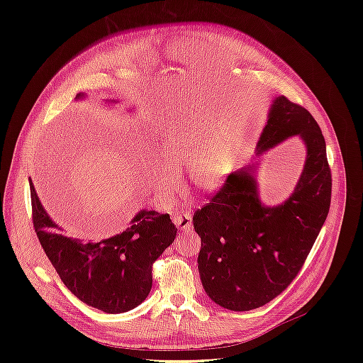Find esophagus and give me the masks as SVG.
I'll return each instance as SVG.
<instances>
[{"label": "esophagus", "instance_id": "esophagus-1", "mask_svg": "<svg viewBox=\"0 0 363 363\" xmlns=\"http://www.w3.org/2000/svg\"><path fill=\"white\" fill-rule=\"evenodd\" d=\"M174 224L180 230H191L192 228V219L189 212H177L174 215Z\"/></svg>", "mask_w": 363, "mask_h": 363}]
</instances>
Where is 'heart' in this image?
Wrapping results in <instances>:
<instances>
[{"label":"heart","mask_w":363,"mask_h":363,"mask_svg":"<svg viewBox=\"0 0 363 363\" xmlns=\"http://www.w3.org/2000/svg\"><path fill=\"white\" fill-rule=\"evenodd\" d=\"M162 159L150 167V180L156 192L171 195L179 188L177 168L186 163V174L196 189L212 192L225 183L233 164V150L225 138L195 123L164 130Z\"/></svg>","instance_id":"1"}]
</instances>
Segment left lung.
Masks as SVG:
<instances>
[{"label": "left lung", "instance_id": "obj_1", "mask_svg": "<svg viewBox=\"0 0 363 363\" xmlns=\"http://www.w3.org/2000/svg\"><path fill=\"white\" fill-rule=\"evenodd\" d=\"M298 136L306 148L300 179L277 206L262 201L260 160L228 175L211 203L194 213L201 238L199 271L208 298L245 312L269 303L296 277L330 208L332 174L313 116L286 96L271 101L256 156Z\"/></svg>", "mask_w": 363, "mask_h": 363}]
</instances>
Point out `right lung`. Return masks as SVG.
I'll return each mask as SVG.
<instances>
[{
  "label": "right lung",
  "instance_id": "add662e5",
  "mask_svg": "<svg viewBox=\"0 0 363 363\" xmlns=\"http://www.w3.org/2000/svg\"><path fill=\"white\" fill-rule=\"evenodd\" d=\"M77 94L75 100H83ZM116 104L118 100H106ZM131 111V108H130ZM33 224L59 277L77 298L106 313H123L144 301L152 284V263L177 235L168 213L142 208L124 232L84 242L65 236L47 213L30 180Z\"/></svg>",
  "mask_w": 363,
  "mask_h": 363
}]
</instances>
